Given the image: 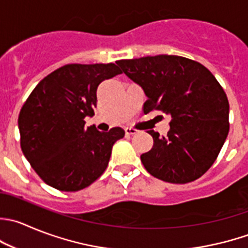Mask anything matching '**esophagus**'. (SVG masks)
<instances>
[{"label":"esophagus","instance_id":"34e87169","mask_svg":"<svg viewBox=\"0 0 248 248\" xmlns=\"http://www.w3.org/2000/svg\"><path fill=\"white\" fill-rule=\"evenodd\" d=\"M124 132H126V134H129V136H133V134L138 133V129L133 128V127H126V128H124Z\"/></svg>","mask_w":248,"mask_h":248}]
</instances>
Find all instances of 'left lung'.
<instances>
[{
	"instance_id": "obj_1",
	"label": "left lung",
	"mask_w": 248,
	"mask_h": 248,
	"mask_svg": "<svg viewBox=\"0 0 248 248\" xmlns=\"http://www.w3.org/2000/svg\"><path fill=\"white\" fill-rule=\"evenodd\" d=\"M122 73L148 97L144 114L170 115V131L160 137L150 129L154 145L140 160L163 182L184 184L205 174L229 133V102L207 68L179 55L160 54L117 62Z\"/></svg>"
}]
</instances>
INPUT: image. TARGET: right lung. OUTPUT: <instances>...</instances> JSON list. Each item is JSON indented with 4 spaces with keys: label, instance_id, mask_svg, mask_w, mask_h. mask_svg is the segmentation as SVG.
<instances>
[{
    "label": "right lung",
    "instance_id": "right-lung-1",
    "mask_svg": "<svg viewBox=\"0 0 248 248\" xmlns=\"http://www.w3.org/2000/svg\"><path fill=\"white\" fill-rule=\"evenodd\" d=\"M122 71L115 64H68L46 76L24 103L18 119L20 146L41 179L62 191H78L107 170L124 131L85 127L94 115L100 82Z\"/></svg>",
    "mask_w": 248,
    "mask_h": 248
}]
</instances>
